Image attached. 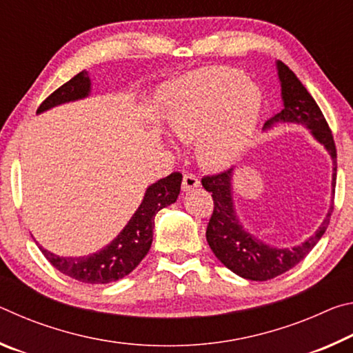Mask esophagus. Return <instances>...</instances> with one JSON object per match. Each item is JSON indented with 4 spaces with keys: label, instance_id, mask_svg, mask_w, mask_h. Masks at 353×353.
I'll return each mask as SVG.
<instances>
[{
    "label": "esophagus",
    "instance_id": "obj_1",
    "mask_svg": "<svg viewBox=\"0 0 353 353\" xmlns=\"http://www.w3.org/2000/svg\"><path fill=\"white\" fill-rule=\"evenodd\" d=\"M198 187H199L198 177H196L194 174H190V172H185L183 179H182V190L188 193V191L198 188Z\"/></svg>",
    "mask_w": 353,
    "mask_h": 353
}]
</instances>
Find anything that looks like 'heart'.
Listing matches in <instances>:
<instances>
[{"label": "heart", "mask_w": 353, "mask_h": 353, "mask_svg": "<svg viewBox=\"0 0 353 353\" xmlns=\"http://www.w3.org/2000/svg\"><path fill=\"white\" fill-rule=\"evenodd\" d=\"M261 94L240 71L201 68L170 87L166 123L181 141L196 140L199 162L229 168L246 152L259 124Z\"/></svg>", "instance_id": "obj_1"}]
</instances>
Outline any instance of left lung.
Segmentation results:
<instances>
[{
    "mask_svg": "<svg viewBox=\"0 0 353 353\" xmlns=\"http://www.w3.org/2000/svg\"><path fill=\"white\" fill-rule=\"evenodd\" d=\"M276 65L280 87H282L283 110L268 119L263 129H271L276 123H296L308 128L312 135L327 149L333 160L332 191L334 193L336 146H334L332 130L328 128L319 105L307 92V88L302 85V82L297 79V76L283 62L277 61ZM232 176H234V168L219 172V174L202 177V187L208 193H212L213 198V213L205 232L208 246L216 255V259L236 276L255 280V282H266V280L290 271L310 254V250L325 234L333 212V201L319 229L307 241L292 248L268 246L244 229L238 219L234 205Z\"/></svg>",
    "mask_w": 353,
    "mask_h": 353,
    "instance_id": "left-lung-1",
    "label": "left lung"
}]
</instances>
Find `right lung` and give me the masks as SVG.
Segmentation results:
<instances>
[{"instance_id":"right-lung-1","label":"right lung","mask_w":353,"mask_h":353,"mask_svg":"<svg viewBox=\"0 0 353 353\" xmlns=\"http://www.w3.org/2000/svg\"><path fill=\"white\" fill-rule=\"evenodd\" d=\"M90 90V76L83 70L73 79L59 87L54 93H51L40 104L37 113L70 103V101L87 98ZM181 172H171L170 176L149 185L140 207L137 208L126 227L119 232L115 240L99 252L85 256H59L39 246L41 254L56 270L82 283L104 285L126 277L139 266V263L151 249L154 216L163 207L174 204L181 193Z\"/></svg>"}]
</instances>
